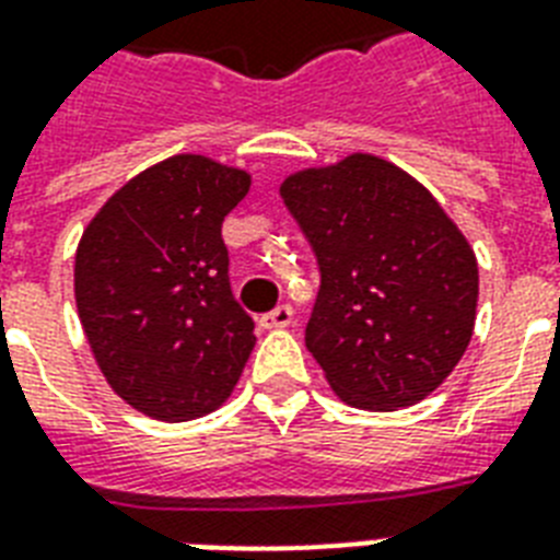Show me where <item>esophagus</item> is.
I'll return each instance as SVG.
<instances>
[{
    "mask_svg": "<svg viewBox=\"0 0 560 560\" xmlns=\"http://www.w3.org/2000/svg\"><path fill=\"white\" fill-rule=\"evenodd\" d=\"M290 323H293V307L290 305L272 307L270 314L261 316V328H288Z\"/></svg>",
    "mask_w": 560,
    "mask_h": 560,
    "instance_id": "obj_1",
    "label": "esophagus"
}]
</instances>
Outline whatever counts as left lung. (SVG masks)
Returning <instances> with one entry per match:
<instances>
[{"label": "left lung", "instance_id": "obj_1", "mask_svg": "<svg viewBox=\"0 0 560 560\" xmlns=\"http://www.w3.org/2000/svg\"><path fill=\"white\" fill-rule=\"evenodd\" d=\"M319 264L305 346L346 404L412 407L468 349L479 270L435 197L398 165L351 153L281 183Z\"/></svg>", "mask_w": 560, "mask_h": 560}]
</instances>
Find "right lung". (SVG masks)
Returning a JSON list of instances; mask_svg holds the SVG:
<instances>
[{
    "label": "right lung",
    "instance_id": "obj_1",
    "mask_svg": "<svg viewBox=\"0 0 560 560\" xmlns=\"http://www.w3.org/2000/svg\"><path fill=\"white\" fill-rule=\"evenodd\" d=\"M249 174L179 153L142 171L83 229L74 302L118 398L160 421H191L232 395L255 323L229 288L223 218Z\"/></svg>",
    "mask_w": 560,
    "mask_h": 560
}]
</instances>
